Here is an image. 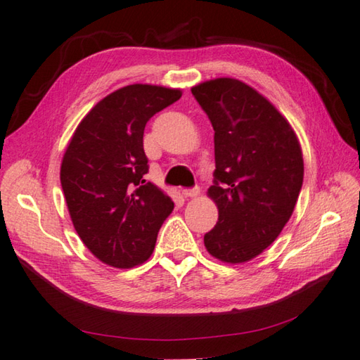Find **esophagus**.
Instances as JSON below:
<instances>
[{
  "label": "esophagus",
  "mask_w": 360,
  "mask_h": 360,
  "mask_svg": "<svg viewBox=\"0 0 360 360\" xmlns=\"http://www.w3.org/2000/svg\"><path fill=\"white\" fill-rule=\"evenodd\" d=\"M182 195H184L186 198H196V196L200 195V188L198 187L186 188V190H182Z\"/></svg>",
  "instance_id": "34e87169"
}]
</instances>
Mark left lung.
Instances as JSON below:
<instances>
[{
	"label": "left lung",
	"mask_w": 360,
	"mask_h": 360,
	"mask_svg": "<svg viewBox=\"0 0 360 360\" xmlns=\"http://www.w3.org/2000/svg\"><path fill=\"white\" fill-rule=\"evenodd\" d=\"M192 94L215 131V181L207 196L218 221L204 246L221 262H248L293 214L304 178L300 140L262 94L234 77L204 81Z\"/></svg>",
	"instance_id": "left-lung-1"
}]
</instances>
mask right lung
<instances>
[{"label":"right lung","instance_id":"right-lung-1","mask_svg":"<svg viewBox=\"0 0 360 360\" xmlns=\"http://www.w3.org/2000/svg\"><path fill=\"white\" fill-rule=\"evenodd\" d=\"M181 89L131 84L98 101L63 153L60 184L82 243L103 264L132 269L150 259L174 204L145 179L146 122L178 101Z\"/></svg>","mask_w":360,"mask_h":360}]
</instances>
